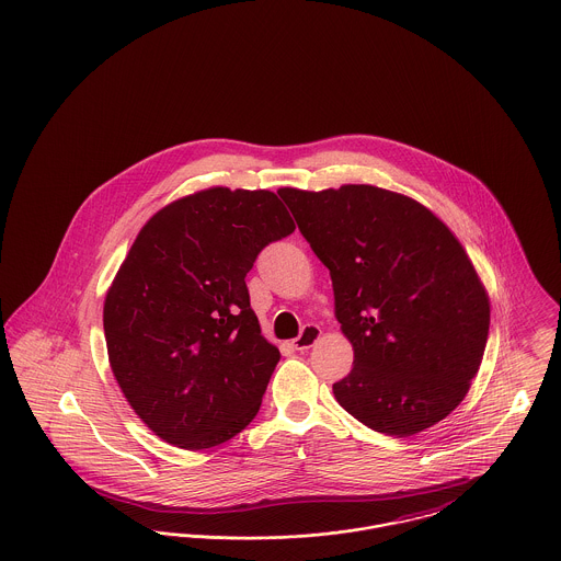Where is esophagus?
Wrapping results in <instances>:
<instances>
[{"mask_svg": "<svg viewBox=\"0 0 561 561\" xmlns=\"http://www.w3.org/2000/svg\"><path fill=\"white\" fill-rule=\"evenodd\" d=\"M321 336V330L317 325H304L301 334L294 340V348L296 351H308L317 340Z\"/></svg>", "mask_w": 561, "mask_h": 561, "instance_id": "1", "label": "esophagus"}]
</instances>
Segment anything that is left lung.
I'll list each match as a JSON object with an SVG mask.
<instances>
[{
    "label": "left lung",
    "mask_w": 561,
    "mask_h": 561,
    "mask_svg": "<svg viewBox=\"0 0 561 561\" xmlns=\"http://www.w3.org/2000/svg\"><path fill=\"white\" fill-rule=\"evenodd\" d=\"M330 270L355 366L337 404L389 436L443 421L466 398L489 336V298L459 240L407 195L344 185L280 188Z\"/></svg>",
    "instance_id": "1"
}]
</instances>
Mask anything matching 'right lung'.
<instances>
[{"instance_id":"obj_1","label":"right lung","mask_w":561,"mask_h":561,"mask_svg":"<svg viewBox=\"0 0 561 561\" xmlns=\"http://www.w3.org/2000/svg\"><path fill=\"white\" fill-rule=\"evenodd\" d=\"M294 229L272 191L225 187L176 199L140 229L106 294L104 334L121 391L165 443L217 447L255 419L280 353L244 278Z\"/></svg>"}]
</instances>
